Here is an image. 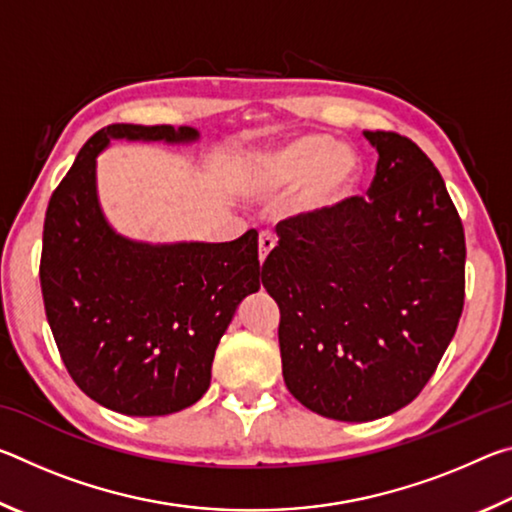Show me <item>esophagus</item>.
Returning a JSON list of instances; mask_svg holds the SVG:
<instances>
[{
  "label": "esophagus",
  "instance_id": "34e87169",
  "mask_svg": "<svg viewBox=\"0 0 512 512\" xmlns=\"http://www.w3.org/2000/svg\"><path fill=\"white\" fill-rule=\"evenodd\" d=\"M257 246H259V259L268 257V253H271L273 246H275V239L273 235H268V232H259V239H257Z\"/></svg>",
  "mask_w": 512,
  "mask_h": 512
}]
</instances>
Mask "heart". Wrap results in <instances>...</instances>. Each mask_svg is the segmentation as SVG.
I'll list each match as a JSON object with an SVG mask.
<instances>
[{
	"label": "heart",
	"mask_w": 512,
	"mask_h": 512,
	"mask_svg": "<svg viewBox=\"0 0 512 512\" xmlns=\"http://www.w3.org/2000/svg\"><path fill=\"white\" fill-rule=\"evenodd\" d=\"M359 178V160L329 135H307L282 151L255 160L246 171V187L255 196H277L307 183L305 201L311 210L334 205Z\"/></svg>",
	"instance_id": "obj_1"
}]
</instances>
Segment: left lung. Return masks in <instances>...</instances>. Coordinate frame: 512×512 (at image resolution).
Here are the masks:
<instances>
[{
    "label": "left lung",
    "mask_w": 512,
    "mask_h": 512,
    "mask_svg": "<svg viewBox=\"0 0 512 512\" xmlns=\"http://www.w3.org/2000/svg\"><path fill=\"white\" fill-rule=\"evenodd\" d=\"M366 196L277 223L262 284L280 307L284 384L309 411L368 422L427 386L465 302V232L418 144L366 131Z\"/></svg>",
    "instance_id": "left-lung-1"
}]
</instances>
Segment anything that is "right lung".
<instances>
[{
  "instance_id": "right-lung-1",
  "label": "right lung",
  "mask_w": 512,
  "mask_h": 512,
  "mask_svg": "<svg viewBox=\"0 0 512 512\" xmlns=\"http://www.w3.org/2000/svg\"><path fill=\"white\" fill-rule=\"evenodd\" d=\"M112 137L196 140L194 128L112 124L94 133L49 198L40 287L69 377L124 415H169L201 400L216 345L259 289L257 232L225 244L149 246L112 232L94 185Z\"/></svg>"
}]
</instances>
